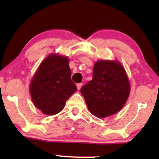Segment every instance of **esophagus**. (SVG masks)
<instances>
[{"mask_svg":"<svg viewBox=\"0 0 159 159\" xmlns=\"http://www.w3.org/2000/svg\"><path fill=\"white\" fill-rule=\"evenodd\" d=\"M82 83H78V84H77V88H78V90L81 89V88L82 87Z\"/></svg>","mask_w":159,"mask_h":159,"instance_id":"obj_1","label":"esophagus"}]
</instances>
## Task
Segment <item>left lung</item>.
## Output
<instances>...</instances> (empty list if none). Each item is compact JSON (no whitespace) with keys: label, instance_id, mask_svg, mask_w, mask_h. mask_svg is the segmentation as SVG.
Segmentation results:
<instances>
[{"label":"left lung","instance_id":"left-lung-1","mask_svg":"<svg viewBox=\"0 0 159 159\" xmlns=\"http://www.w3.org/2000/svg\"><path fill=\"white\" fill-rule=\"evenodd\" d=\"M93 78L81 89L89 110L98 118H105L122 108L130 93V84L118 61L102 60L93 68Z\"/></svg>","mask_w":159,"mask_h":159}]
</instances>
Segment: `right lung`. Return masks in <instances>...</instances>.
Segmentation results:
<instances>
[{"instance_id":"obj_1","label":"right lung","mask_w":159,"mask_h":159,"mask_svg":"<svg viewBox=\"0 0 159 159\" xmlns=\"http://www.w3.org/2000/svg\"><path fill=\"white\" fill-rule=\"evenodd\" d=\"M70 75L68 57L55 54L48 56L30 83V96L36 108L48 115L63 109L66 101L77 90Z\"/></svg>"}]
</instances>
